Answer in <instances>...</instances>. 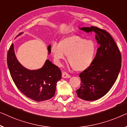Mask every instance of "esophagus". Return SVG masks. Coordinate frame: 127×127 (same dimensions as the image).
I'll use <instances>...</instances> for the list:
<instances>
[{"label": "esophagus", "instance_id": "obj_1", "mask_svg": "<svg viewBox=\"0 0 127 127\" xmlns=\"http://www.w3.org/2000/svg\"><path fill=\"white\" fill-rule=\"evenodd\" d=\"M62 77H63V78H70L71 77V76H70L68 73H67V72H63V73H62Z\"/></svg>", "mask_w": 127, "mask_h": 127}]
</instances>
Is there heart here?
<instances>
[{"instance_id": "obj_1", "label": "heart", "mask_w": 127, "mask_h": 127, "mask_svg": "<svg viewBox=\"0 0 127 127\" xmlns=\"http://www.w3.org/2000/svg\"><path fill=\"white\" fill-rule=\"evenodd\" d=\"M96 43L76 35L63 37L59 44L52 43L51 52L56 64L61 65L68 56V62L73 70L82 72L88 68L93 63L97 52Z\"/></svg>"}]
</instances>
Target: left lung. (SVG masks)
Listing matches in <instances>:
<instances>
[{
  "mask_svg": "<svg viewBox=\"0 0 127 127\" xmlns=\"http://www.w3.org/2000/svg\"><path fill=\"white\" fill-rule=\"evenodd\" d=\"M87 33H95L100 47L90 67L79 75L80 87L76 93L87 101L101 98L110 90L118 78L122 65V56L114 40L105 30L94 26L79 28Z\"/></svg>",
  "mask_w": 127,
  "mask_h": 127,
  "instance_id": "left-lung-1",
  "label": "left lung"
}]
</instances>
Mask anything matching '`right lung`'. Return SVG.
Masks as SVG:
<instances>
[{
    "label": "right lung",
    "mask_w": 127,
    "mask_h": 127,
    "mask_svg": "<svg viewBox=\"0 0 127 127\" xmlns=\"http://www.w3.org/2000/svg\"><path fill=\"white\" fill-rule=\"evenodd\" d=\"M22 34L19 33L16 37ZM47 50L50 55L51 45H48ZM7 60L13 81L19 90L27 97L36 101H41L54 96L56 84L62 78V72L51 62L46 60L43 67L38 69L26 68L17 59L13 43L8 51Z\"/></svg>",
    "instance_id": "add662e5"
}]
</instances>
